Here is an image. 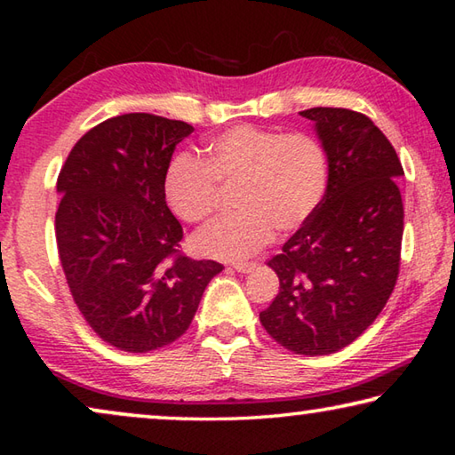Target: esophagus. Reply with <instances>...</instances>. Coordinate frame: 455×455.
Returning a JSON list of instances; mask_svg holds the SVG:
<instances>
[{
  "mask_svg": "<svg viewBox=\"0 0 455 455\" xmlns=\"http://www.w3.org/2000/svg\"><path fill=\"white\" fill-rule=\"evenodd\" d=\"M255 267H257V263H252V260H238V263H233V268L238 273H249Z\"/></svg>",
  "mask_w": 455,
  "mask_h": 455,
  "instance_id": "obj_1",
  "label": "esophagus"
}]
</instances>
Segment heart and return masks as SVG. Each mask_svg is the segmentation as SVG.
Returning <instances> with one entry per match:
<instances>
[{"label":"heart","instance_id":"b5f03b06","mask_svg":"<svg viewBox=\"0 0 455 455\" xmlns=\"http://www.w3.org/2000/svg\"><path fill=\"white\" fill-rule=\"evenodd\" d=\"M329 152L303 130L236 124L204 144V158L180 152L164 168L163 188L176 217L198 225L219 203V184H235L236 212L192 238L204 257L236 260L309 222L327 196Z\"/></svg>","mask_w":455,"mask_h":455}]
</instances>
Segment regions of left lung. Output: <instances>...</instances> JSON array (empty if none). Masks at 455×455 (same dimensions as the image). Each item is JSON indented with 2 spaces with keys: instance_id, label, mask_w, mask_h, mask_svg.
Returning <instances> with one entry per match:
<instances>
[{
  "instance_id": "8db88e82",
  "label": "left lung",
  "mask_w": 455,
  "mask_h": 455,
  "mask_svg": "<svg viewBox=\"0 0 455 455\" xmlns=\"http://www.w3.org/2000/svg\"><path fill=\"white\" fill-rule=\"evenodd\" d=\"M317 126L331 163L315 217L268 260L279 292L259 315L276 343L299 355H329L363 333L395 289L402 260V163L365 114L301 112Z\"/></svg>"
}]
</instances>
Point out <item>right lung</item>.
<instances>
[{
    "instance_id": "1",
    "label": "right lung",
    "mask_w": 455,
    "mask_h": 455,
    "mask_svg": "<svg viewBox=\"0 0 455 455\" xmlns=\"http://www.w3.org/2000/svg\"><path fill=\"white\" fill-rule=\"evenodd\" d=\"M190 124L122 114L88 130L58 174L56 243L84 321L112 347L150 353L187 333L217 260L180 252L164 168Z\"/></svg>"
}]
</instances>
